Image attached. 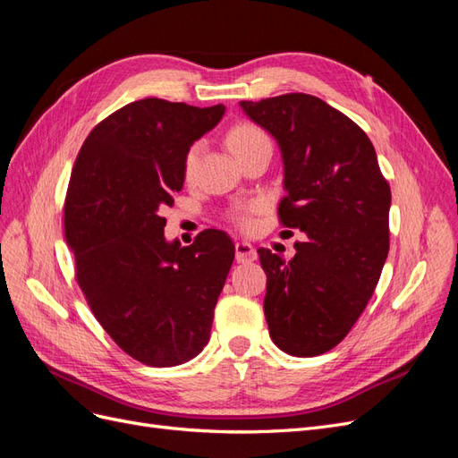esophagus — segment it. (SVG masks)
Here are the masks:
<instances>
[{
  "label": "esophagus",
  "mask_w": 458,
  "mask_h": 458,
  "mask_svg": "<svg viewBox=\"0 0 458 458\" xmlns=\"http://www.w3.org/2000/svg\"><path fill=\"white\" fill-rule=\"evenodd\" d=\"M234 256H237V261H242V263L254 261L258 258L254 246L250 242H237V244H234Z\"/></svg>",
  "instance_id": "1"
}]
</instances>
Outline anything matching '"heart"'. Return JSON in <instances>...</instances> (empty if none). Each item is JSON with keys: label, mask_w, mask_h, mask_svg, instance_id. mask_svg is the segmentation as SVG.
I'll return each mask as SVG.
<instances>
[{"label": "heart", "mask_w": 458, "mask_h": 458, "mask_svg": "<svg viewBox=\"0 0 458 458\" xmlns=\"http://www.w3.org/2000/svg\"><path fill=\"white\" fill-rule=\"evenodd\" d=\"M263 141H269L267 135L263 133L258 126H254V123H239V126H234L229 130L227 133V145L231 148V152L234 157H239L241 152L252 148ZM199 155H200V143H195L185 155V160H183V170H185V175H191L192 172H195L197 168V160H199ZM258 210V206L252 204V206H246V208H241V210L234 212V219H237V224L242 227V229H250L254 219H252V214Z\"/></svg>", "instance_id": "b5f03b06"}]
</instances>
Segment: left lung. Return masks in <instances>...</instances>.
Returning a JSON list of instances; mask_svg holds the SVG:
<instances>
[{"label":"left lung","instance_id":"1","mask_svg":"<svg viewBox=\"0 0 458 458\" xmlns=\"http://www.w3.org/2000/svg\"><path fill=\"white\" fill-rule=\"evenodd\" d=\"M241 106L279 143L286 191L279 219L306 234L288 261L258 250L269 336L288 355H321L345 338L378 284L392 191L367 133L318 97L286 93Z\"/></svg>","mask_w":458,"mask_h":458}]
</instances>
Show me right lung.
I'll return each mask as SVG.
<instances>
[{"instance_id":"1","label":"right lung","mask_w":458,"mask_h":458,"mask_svg":"<svg viewBox=\"0 0 458 458\" xmlns=\"http://www.w3.org/2000/svg\"><path fill=\"white\" fill-rule=\"evenodd\" d=\"M224 113L157 97L130 103L91 130L71 174L64 237L76 281L106 335L148 367L202 352L234 259L224 231L182 246L165 241L162 217L183 187L187 150Z\"/></svg>"}]
</instances>
